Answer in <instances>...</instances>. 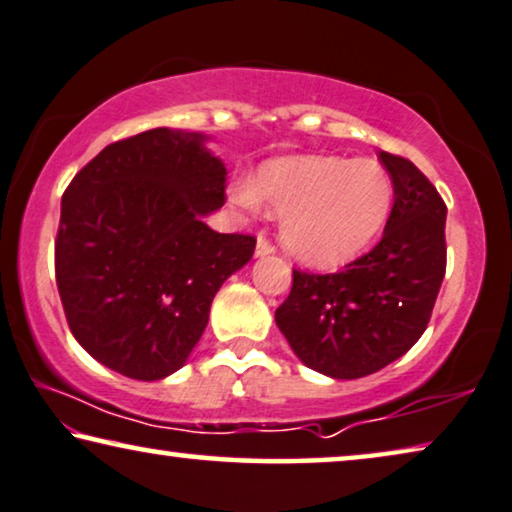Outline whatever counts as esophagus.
I'll return each instance as SVG.
<instances>
[{
  "instance_id": "esophagus-1",
  "label": "esophagus",
  "mask_w": 512,
  "mask_h": 512,
  "mask_svg": "<svg viewBox=\"0 0 512 512\" xmlns=\"http://www.w3.org/2000/svg\"><path fill=\"white\" fill-rule=\"evenodd\" d=\"M257 257H264V255H271V253H276V246H273V243L266 239V236H262L259 234V239H257Z\"/></svg>"
}]
</instances>
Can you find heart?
Returning <instances> with one entry per match:
<instances>
[{
  "label": "heart",
  "instance_id": "b5f03b06",
  "mask_svg": "<svg viewBox=\"0 0 512 512\" xmlns=\"http://www.w3.org/2000/svg\"><path fill=\"white\" fill-rule=\"evenodd\" d=\"M232 197L250 211L269 206L283 218L285 248L301 262L329 266L376 241L392 213L394 183L376 160L301 155L266 162Z\"/></svg>",
  "mask_w": 512,
  "mask_h": 512
}]
</instances>
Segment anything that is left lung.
<instances>
[{
    "label": "left lung",
    "instance_id": "1",
    "mask_svg": "<svg viewBox=\"0 0 512 512\" xmlns=\"http://www.w3.org/2000/svg\"><path fill=\"white\" fill-rule=\"evenodd\" d=\"M394 206L376 248L336 273L292 271L276 325L308 369L362 378L392 364L424 334L445 276L448 206L401 155L380 153Z\"/></svg>",
    "mask_w": 512,
    "mask_h": 512
}]
</instances>
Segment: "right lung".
Masks as SVG:
<instances>
[{"instance_id": "1", "label": "right lung", "mask_w": 512, "mask_h": 512, "mask_svg": "<svg viewBox=\"0 0 512 512\" xmlns=\"http://www.w3.org/2000/svg\"><path fill=\"white\" fill-rule=\"evenodd\" d=\"M206 136L157 127L106 146L62 194L55 280L71 334L134 380L167 378L204 334L220 285L255 253L201 215L225 204Z\"/></svg>"}]
</instances>
